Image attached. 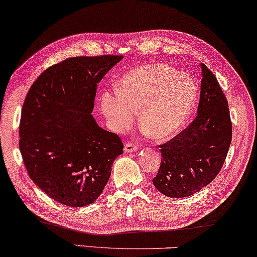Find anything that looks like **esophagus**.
<instances>
[{
  "label": "esophagus",
  "mask_w": 257,
  "mask_h": 257,
  "mask_svg": "<svg viewBox=\"0 0 257 257\" xmlns=\"http://www.w3.org/2000/svg\"><path fill=\"white\" fill-rule=\"evenodd\" d=\"M137 149H138L137 145H135L133 143H127L124 145V152L125 153H134V152H136Z\"/></svg>",
  "instance_id": "esophagus-1"
}]
</instances>
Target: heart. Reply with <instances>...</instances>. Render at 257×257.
Listing matches in <instances>:
<instances>
[{
    "instance_id": "b5f03b06",
    "label": "heart",
    "mask_w": 257,
    "mask_h": 257,
    "mask_svg": "<svg viewBox=\"0 0 257 257\" xmlns=\"http://www.w3.org/2000/svg\"><path fill=\"white\" fill-rule=\"evenodd\" d=\"M118 91L100 96L101 110L115 132L132 125L135 112L145 133L155 139H167L184 127L197 99V83L164 64L133 69L118 84Z\"/></svg>"
}]
</instances>
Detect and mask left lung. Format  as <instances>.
Here are the masks:
<instances>
[{
	"mask_svg": "<svg viewBox=\"0 0 257 257\" xmlns=\"http://www.w3.org/2000/svg\"><path fill=\"white\" fill-rule=\"evenodd\" d=\"M198 115L188 128L161 145V166L153 179L166 197L199 192L220 172L231 143L228 102L216 76L204 64Z\"/></svg>",
	"mask_w": 257,
	"mask_h": 257,
	"instance_id": "8db88e82",
	"label": "left lung"
}]
</instances>
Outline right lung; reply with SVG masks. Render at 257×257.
<instances>
[{
    "instance_id": "right-lung-1",
    "label": "right lung",
    "mask_w": 257,
    "mask_h": 257,
    "mask_svg": "<svg viewBox=\"0 0 257 257\" xmlns=\"http://www.w3.org/2000/svg\"><path fill=\"white\" fill-rule=\"evenodd\" d=\"M122 58H68L46 69L26 96L19 129L23 163L35 184L65 206L94 202L123 153L120 137L91 114L97 83Z\"/></svg>"
}]
</instances>
